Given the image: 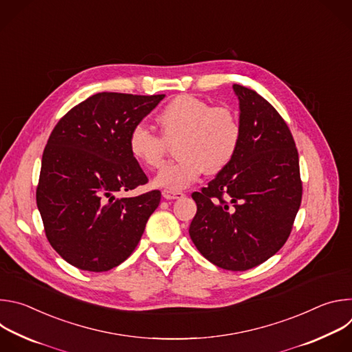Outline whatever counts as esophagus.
<instances>
[{
    "instance_id": "1",
    "label": "esophagus",
    "mask_w": 352,
    "mask_h": 352,
    "mask_svg": "<svg viewBox=\"0 0 352 352\" xmlns=\"http://www.w3.org/2000/svg\"><path fill=\"white\" fill-rule=\"evenodd\" d=\"M182 196H184V193L179 192V190H163V197H164V199H168V200H171V199H179V197H182Z\"/></svg>"
}]
</instances>
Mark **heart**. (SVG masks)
<instances>
[{
    "label": "heart",
    "mask_w": 352,
    "mask_h": 352,
    "mask_svg": "<svg viewBox=\"0 0 352 352\" xmlns=\"http://www.w3.org/2000/svg\"><path fill=\"white\" fill-rule=\"evenodd\" d=\"M157 124L162 136L144 125H135L128 136L131 156L146 168H157L166 156L167 143H177V162L164 166L153 185L166 190H181L204 171L217 174L234 159L241 125L227 107H212L193 96H178L160 111Z\"/></svg>",
    "instance_id": "obj_1"
}]
</instances>
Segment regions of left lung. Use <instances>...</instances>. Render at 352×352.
Wrapping results in <instances>:
<instances>
[{"label":"left lung","instance_id":"1","mask_svg":"<svg viewBox=\"0 0 352 352\" xmlns=\"http://www.w3.org/2000/svg\"><path fill=\"white\" fill-rule=\"evenodd\" d=\"M241 140L231 163L208 188L193 192L197 210L189 235L213 265L252 269L285 243L302 197L294 138L276 109L241 85Z\"/></svg>","mask_w":352,"mask_h":352}]
</instances>
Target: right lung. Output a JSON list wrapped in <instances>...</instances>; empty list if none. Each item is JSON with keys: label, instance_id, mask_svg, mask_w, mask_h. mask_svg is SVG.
<instances>
[{"label": "right lung", "instance_id": "obj_1", "mask_svg": "<svg viewBox=\"0 0 352 352\" xmlns=\"http://www.w3.org/2000/svg\"><path fill=\"white\" fill-rule=\"evenodd\" d=\"M163 98L97 93L68 111L50 135L36 200L48 242L69 265L107 272L139 243L162 193H116L147 182L129 153L128 136Z\"/></svg>", "mask_w": 352, "mask_h": 352}]
</instances>
